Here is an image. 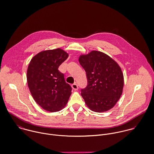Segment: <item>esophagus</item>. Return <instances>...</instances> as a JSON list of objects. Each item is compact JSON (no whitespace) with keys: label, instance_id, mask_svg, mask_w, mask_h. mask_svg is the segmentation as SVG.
<instances>
[{"label":"esophagus","instance_id":"1","mask_svg":"<svg viewBox=\"0 0 154 154\" xmlns=\"http://www.w3.org/2000/svg\"><path fill=\"white\" fill-rule=\"evenodd\" d=\"M72 87L75 90H78V85H77V84L76 82H75L73 84H72Z\"/></svg>","mask_w":154,"mask_h":154}]
</instances>
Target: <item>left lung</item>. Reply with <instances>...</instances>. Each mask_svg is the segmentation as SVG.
<instances>
[{
	"label": "left lung",
	"mask_w": 154,
	"mask_h": 154,
	"mask_svg": "<svg viewBox=\"0 0 154 154\" xmlns=\"http://www.w3.org/2000/svg\"><path fill=\"white\" fill-rule=\"evenodd\" d=\"M79 62L86 72L88 85L81 96L90 109L104 112L112 109L122 95L124 75L118 64L102 52L82 54Z\"/></svg>",
	"instance_id": "left-lung-1"
}]
</instances>
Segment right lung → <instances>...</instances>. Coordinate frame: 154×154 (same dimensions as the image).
<instances>
[{"mask_svg":"<svg viewBox=\"0 0 154 154\" xmlns=\"http://www.w3.org/2000/svg\"><path fill=\"white\" fill-rule=\"evenodd\" d=\"M69 57L61 48L45 50L35 55L27 71L30 93L44 110L55 112L65 107L72 94V88L66 82L58 67Z\"/></svg>","mask_w":154,"mask_h":154,"instance_id":"add662e5","label":"right lung"}]
</instances>
